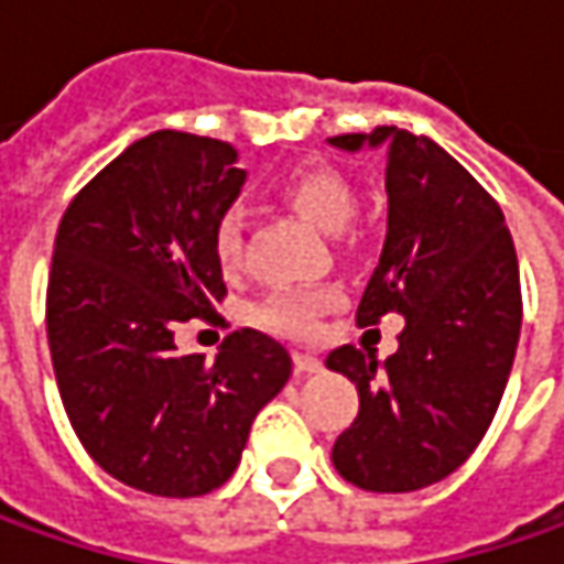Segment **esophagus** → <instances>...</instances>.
Returning a JSON list of instances; mask_svg holds the SVG:
<instances>
[{"label": "esophagus", "instance_id": "34e87169", "mask_svg": "<svg viewBox=\"0 0 564 564\" xmlns=\"http://www.w3.org/2000/svg\"><path fill=\"white\" fill-rule=\"evenodd\" d=\"M294 370L297 373H319L323 370V360L311 355V351H294Z\"/></svg>", "mask_w": 564, "mask_h": 564}]
</instances>
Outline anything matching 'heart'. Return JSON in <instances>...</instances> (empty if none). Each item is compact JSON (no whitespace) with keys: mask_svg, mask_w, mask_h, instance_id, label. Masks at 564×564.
<instances>
[{"mask_svg":"<svg viewBox=\"0 0 564 564\" xmlns=\"http://www.w3.org/2000/svg\"><path fill=\"white\" fill-rule=\"evenodd\" d=\"M282 200L292 206L294 213H301L311 226H316L326 235H336L341 228L348 226L351 213H355V194L348 182L333 172V169H304V172H294L289 175L282 185H279ZM216 257L219 263L231 270L241 257V219L238 213H226L216 226ZM329 301V294H272L270 301L260 307V319L272 326V329H282V333H304L311 329L314 316L323 311V304Z\"/></svg>","mask_w":564,"mask_h":564,"instance_id":"heart-1","label":"heart"}]
</instances>
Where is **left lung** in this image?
I'll return each instance as SVG.
<instances>
[{"label": "left lung", "mask_w": 564, "mask_h": 564, "mask_svg": "<svg viewBox=\"0 0 564 564\" xmlns=\"http://www.w3.org/2000/svg\"><path fill=\"white\" fill-rule=\"evenodd\" d=\"M329 143L386 150V241L358 323L404 316L392 358L355 345L326 358L360 399L333 465L360 489L414 492L465 465L502 401L521 336L518 257L499 204L436 141L389 124Z\"/></svg>", "instance_id": "8db88e82"}]
</instances>
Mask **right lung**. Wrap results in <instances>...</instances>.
Here are the masks:
<instances>
[{
    "instance_id": "add662e5",
    "label": "right lung",
    "mask_w": 564,
    "mask_h": 564,
    "mask_svg": "<svg viewBox=\"0 0 564 564\" xmlns=\"http://www.w3.org/2000/svg\"><path fill=\"white\" fill-rule=\"evenodd\" d=\"M235 163L231 143L153 131L77 194L55 235L46 333L62 404L90 458L153 496L223 487L292 377L289 351L257 329L213 360L175 345V326L226 294L213 238L248 178Z\"/></svg>"
}]
</instances>
